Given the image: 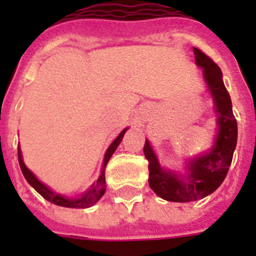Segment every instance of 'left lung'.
<instances>
[{"label": "left lung", "mask_w": 256, "mask_h": 256, "mask_svg": "<svg viewBox=\"0 0 256 256\" xmlns=\"http://www.w3.org/2000/svg\"><path fill=\"white\" fill-rule=\"evenodd\" d=\"M195 62L203 69L206 81L214 100L218 114V134L210 152L188 162V172L178 175L160 168L156 152L146 140L144 152L148 160V184L158 196L170 202H192L214 192L226 178L234 156L238 126L232 114L230 94L224 88L222 70L202 50L194 48Z\"/></svg>", "instance_id": "left-lung-1"}]
</instances>
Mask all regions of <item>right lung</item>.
I'll return each instance as SVG.
<instances>
[{
  "label": "right lung",
  "instance_id": "add662e5",
  "mask_svg": "<svg viewBox=\"0 0 256 256\" xmlns=\"http://www.w3.org/2000/svg\"><path fill=\"white\" fill-rule=\"evenodd\" d=\"M126 130H128V128L122 130L120 136H116V140H114V142L108 146V148L106 150V152H104V164H102V170H100V178L96 179V182L92 183V186H90V188L86 191L85 194L81 195L80 198H70V196H66V195L57 194V192H54V191L50 190L46 184L40 182L37 179V176L25 166L24 160H22L21 150L18 148V162H20V168H21L22 170V174H24L26 180L29 182L30 186L34 187V190L37 191L38 194H41L42 196H44L46 200H49L50 203H54V204H57V206L70 207V208H88V207L92 206L96 202H98V200L102 198V195L104 194V191H106L104 168H106V164H108V160L112 158V156L114 154V152H116V148H118V144H120V140L124 138Z\"/></svg>",
  "mask_w": 256,
  "mask_h": 256
}]
</instances>
